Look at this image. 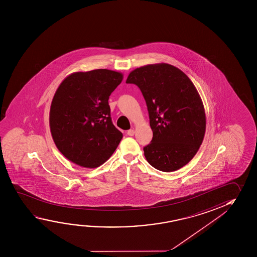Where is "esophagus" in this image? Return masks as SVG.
Listing matches in <instances>:
<instances>
[{
	"label": "esophagus",
	"mask_w": 257,
	"mask_h": 257,
	"mask_svg": "<svg viewBox=\"0 0 257 257\" xmlns=\"http://www.w3.org/2000/svg\"><path fill=\"white\" fill-rule=\"evenodd\" d=\"M135 130H133V129H131V130L127 131V135H129V136H134V135H135Z\"/></svg>",
	"instance_id": "esophagus-1"
}]
</instances>
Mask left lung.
<instances>
[{
  "instance_id": "obj_1",
  "label": "left lung",
  "mask_w": 257,
  "mask_h": 257,
  "mask_svg": "<svg viewBox=\"0 0 257 257\" xmlns=\"http://www.w3.org/2000/svg\"><path fill=\"white\" fill-rule=\"evenodd\" d=\"M126 83L139 87L147 104L152 143L143 148L153 168L173 172L187 164L202 144L206 116L202 98L186 74L169 63L136 68Z\"/></svg>"
}]
</instances>
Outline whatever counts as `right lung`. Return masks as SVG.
Wrapping results in <instances>:
<instances>
[{
  "mask_svg": "<svg viewBox=\"0 0 257 257\" xmlns=\"http://www.w3.org/2000/svg\"><path fill=\"white\" fill-rule=\"evenodd\" d=\"M107 69L73 72L62 81L51 103V135L60 152L83 168L105 163L122 138L110 116L108 98L122 82Z\"/></svg>",
  "mask_w": 257,
  "mask_h": 257,
  "instance_id": "1",
  "label": "right lung"
}]
</instances>
